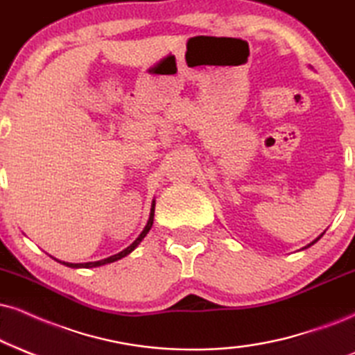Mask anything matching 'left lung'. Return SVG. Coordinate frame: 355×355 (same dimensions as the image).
Masks as SVG:
<instances>
[{"label": "left lung", "mask_w": 355, "mask_h": 355, "mask_svg": "<svg viewBox=\"0 0 355 355\" xmlns=\"http://www.w3.org/2000/svg\"><path fill=\"white\" fill-rule=\"evenodd\" d=\"M322 235H324V234H321V235H319V237H318V239H316V240H314V242H311V243H309V245H308V247H311V245H314V243H316V242H318V240H319V239H321V237H322Z\"/></svg>", "instance_id": "obj_1"}]
</instances>
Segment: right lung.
<instances>
[{"label": "right lung", "mask_w": 355, "mask_h": 355, "mask_svg": "<svg viewBox=\"0 0 355 355\" xmlns=\"http://www.w3.org/2000/svg\"><path fill=\"white\" fill-rule=\"evenodd\" d=\"M153 218H155V200H153V204H151V212H150V218H148L146 227H144L141 234L138 235V239L135 240V242L131 243L130 247H126L123 252L116 253V255H112V257H108V258H103V260H98V261H87V263H67V261H60V263L65 265V266H71V268H94V266H102V265L112 263V261L120 260V258L130 255V253L138 247L139 242H141V240L146 237V234H148V232H150V229L153 227Z\"/></svg>", "instance_id": "add662e5"}]
</instances>
